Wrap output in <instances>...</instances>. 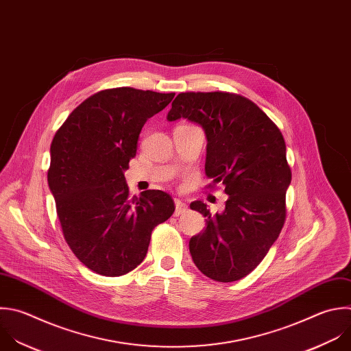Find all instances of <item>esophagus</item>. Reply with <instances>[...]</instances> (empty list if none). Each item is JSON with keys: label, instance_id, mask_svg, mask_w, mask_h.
I'll use <instances>...</instances> for the list:
<instances>
[{"label": "esophagus", "instance_id": "34e87169", "mask_svg": "<svg viewBox=\"0 0 351 351\" xmlns=\"http://www.w3.org/2000/svg\"><path fill=\"white\" fill-rule=\"evenodd\" d=\"M189 210V206L187 204H184L182 199H178L175 198V215L179 216V215H183Z\"/></svg>", "mask_w": 351, "mask_h": 351}]
</instances>
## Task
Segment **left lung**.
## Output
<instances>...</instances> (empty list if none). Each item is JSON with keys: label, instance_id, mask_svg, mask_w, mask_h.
<instances>
[{"label": "left lung", "instance_id": "obj_1", "mask_svg": "<svg viewBox=\"0 0 351 351\" xmlns=\"http://www.w3.org/2000/svg\"><path fill=\"white\" fill-rule=\"evenodd\" d=\"M179 119L204 128L205 173L228 195L216 215L202 201L190 204L206 217L205 230L189 243L191 258L210 280L239 281L263 261L287 219L292 172L284 136L252 100L230 92L179 93L168 120Z\"/></svg>", "mask_w": 351, "mask_h": 351}]
</instances>
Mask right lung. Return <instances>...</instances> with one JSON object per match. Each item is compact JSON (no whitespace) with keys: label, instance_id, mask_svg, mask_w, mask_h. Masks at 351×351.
Segmentation results:
<instances>
[{"label":"right lung","instance_id":"obj_1","mask_svg":"<svg viewBox=\"0 0 351 351\" xmlns=\"http://www.w3.org/2000/svg\"><path fill=\"white\" fill-rule=\"evenodd\" d=\"M173 96L131 86L99 90L53 136L48 184L63 237L96 274L120 277L138 267L152 231L175 210L172 197L161 190L131 195L124 176L145 123Z\"/></svg>","mask_w":351,"mask_h":351}]
</instances>
